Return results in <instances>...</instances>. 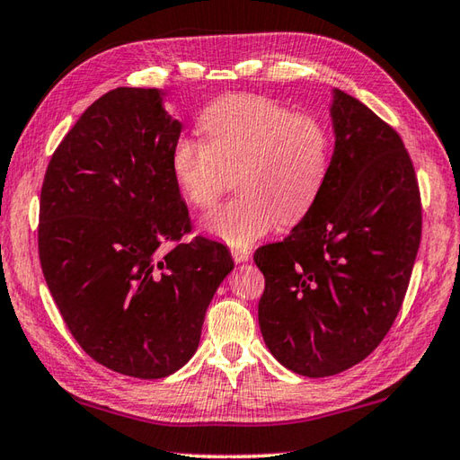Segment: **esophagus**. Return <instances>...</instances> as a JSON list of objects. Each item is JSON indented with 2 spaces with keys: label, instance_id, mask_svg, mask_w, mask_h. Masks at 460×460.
I'll list each match as a JSON object with an SVG mask.
<instances>
[{
  "label": "esophagus",
  "instance_id": "1",
  "mask_svg": "<svg viewBox=\"0 0 460 460\" xmlns=\"http://www.w3.org/2000/svg\"><path fill=\"white\" fill-rule=\"evenodd\" d=\"M250 254H252V252H250L248 248H232V258H234V262H236V264L248 262Z\"/></svg>",
  "mask_w": 460,
  "mask_h": 460
}]
</instances>
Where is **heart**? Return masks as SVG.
I'll return each instance as SVG.
<instances>
[{
  "label": "heart",
  "mask_w": 460,
  "mask_h": 460,
  "mask_svg": "<svg viewBox=\"0 0 460 460\" xmlns=\"http://www.w3.org/2000/svg\"><path fill=\"white\" fill-rule=\"evenodd\" d=\"M200 128L206 142L181 136L170 154L180 194L204 210L222 196L234 172L242 194L204 216L210 236L244 248L279 218H305L331 168V137L318 119L262 95H226L204 110Z\"/></svg>",
  "instance_id": "heart-1"
}]
</instances>
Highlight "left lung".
Instances as JSON below:
<instances>
[{
	"instance_id": "8db88e82",
	"label": "left lung",
	"mask_w": 460,
	"mask_h": 460,
	"mask_svg": "<svg viewBox=\"0 0 460 460\" xmlns=\"http://www.w3.org/2000/svg\"><path fill=\"white\" fill-rule=\"evenodd\" d=\"M334 152L323 190L282 242L256 250L266 288L258 323L272 357L310 378L358 365L402 306L422 208L394 129L332 90Z\"/></svg>"
}]
</instances>
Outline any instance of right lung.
<instances>
[{"mask_svg": "<svg viewBox=\"0 0 460 460\" xmlns=\"http://www.w3.org/2000/svg\"><path fill=\"white\" fill-rule=\"evenodd\" d=\"M155 88H116L58 146L41 186L43 279L85 354L134 378H164L200 344L208 305L234 268L190 232L170 170L181 124Z\"/></svg>", "mask_w": 460, "mask_h": 460, "instance_id": "obj_1", "label": "right lung"}]
</instances>
